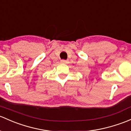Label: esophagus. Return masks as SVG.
Instances as JSON below:
<instances>
[{"label": "esophagus", "mask_w": 131, "mask_h": 131, "mask_svg": "<svg viewBox=\"0 0 131 131\" xmlns=\"http://www.w3.org/2000/svg\"><path fill=\"white\" fill-rule=\"evenodd\" d=\"M61 63H63V64H66L67 63V61L65 60H61Z\"/></svg>", "instance_id": "1"}]
</instances>
